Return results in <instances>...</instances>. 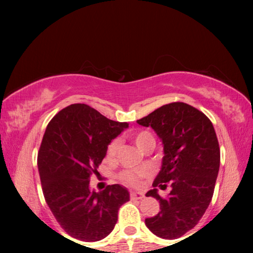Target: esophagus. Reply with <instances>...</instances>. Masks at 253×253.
<instances>
[{"label":"esophagus","instance_id":"obj_1","mask_svg":"<svg viewBox=\"0 0 253 253\" xmlns=\"http://www.w3.org/2000/svg\"><path fill=\"white\" fill-rule=\"evenodd\" d=\"M143 197H144L143 192H139V191H131L130 192V198L131 199H141Z\"/></svg>","mask_w":253,"mask_h":253}]
</instances>
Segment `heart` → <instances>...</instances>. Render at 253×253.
<instances>
[{
    "label": "heart",
    "mask_w": 253,
    "mask_h": 253,
    "mask_svg": "<svg viewBox=\"0 0 253 253\" xmlns=\"http://www.w3.org/2000/svg\"><path fill=\"white\" fill-rule=\"evenodd\" d=\"M133 140H134V144L137 145V147L139 148V150H143V148L146 146L150 141H154V137L151 132L143 130V131H138L137 133H134ZM119 146H120L119 139H114L110 141L108 147H107V158L113 159L115 157L116 152L119 150ZM146 174H147L146 169L126 170L121 174V179H122V182L126 183V184L137 185L140 179L143 178Z\"/></svg>",
    "instance_id": "1"
}]
</instances>
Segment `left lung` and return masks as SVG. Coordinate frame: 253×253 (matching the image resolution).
Here are the masks:
<instances>
[{"mask_svg": "<svg viewBox=\"0 0 253 253\" xmlns=\"http://www.w3.org/2000/svg\"><path fill=\"white\" fill-rule=\"evenodd\" d=\"M151 126L162 141L161 168L146 197L160 203V212L145 219L152 233L175 240L191 230L212 200L220 168V147L212 122L205 114L184 102H172L138 120ZM172 190L161 199L157 189Z\"/></svg>", "mask_w": 253, "mask_h": 253, "instance_id": "1", "label": "left lung"}]
</instances>
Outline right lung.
<instances>
[{
  "mask_svg": "<svg viewBox=\"0 0 253 253\" xmlns=\"http://www.w3.org/2000/svg\"><path fill=\"white\" fill-rule=\"evenodd\" d=\"M129 126L74 103L55 115L44 131L38 169L46 203L71 237L96 242L112 233L120 207L130 200L126 188L89 189V176L107 154L110 141Z\"/></svg>",
  "mask_w": 253,
  "mask_h": 253,
  "instance_id": "1",
  "label": "right lung"
}]
</instances>
